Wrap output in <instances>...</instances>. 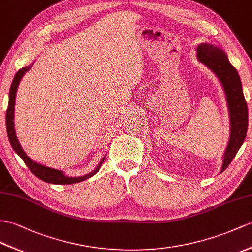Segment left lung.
Listing matches in <instances>:
<instances>
[{
  "mask_svg": "<svg viewBox=\"0 0 252 252\" xmlns=\"http://www.w3.org/2000/svg\"><path fill=\"white\" fill-rule=\"evenodd\" d=\"M197 51L200 62L212 69L220 79L228 100L231 136L223 156L221 169V172H223L229 167L246 138L248 128L247 102L244 97L241 79L236 69L230 64L225 52L210 44H200Z\"/></svg>",
  "mask_w": 252,
  "mask_h": 252,
  "instance_id": "8db88e82",
  "label": "left lung"
}]
</instances>
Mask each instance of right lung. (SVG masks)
<instances>
[{
  "label": "right lung",
  "instance_id": "obj_1",
  "mask_svg": "<svg viewBox=\"0 0 252 252\" xmlns=\"http://www.w3.org/2000/svg\"><path fill=\"white\" fill-rule=\"evenodd\" d=\"M30 68L31 67L21 68L16 73V76L13 80V83H11L10 91H9V101H8L7 110H6V128H7V134H8V139H9V142L11 144V147H13L14 151L21 157V159L24 161V163L27 164V167L30 169L31 172H32L35 176H37L39 180L44 181V182L51 183V184H59V185H68V184L82 182L84 180L89 179V177H92L94 174H96L98 171H99L101 164H102L103 160H105L106 157L102 159L99 165H98L96 170H94L93 172H91L84 176H80V177H68V176H65L62 171L48 168V167H45V165H41L39 163L34 162L33 160H31L30 157H28L26 153H24L23 150L21 149V145L16 137V132H15V128H14L15 99H16L17 89H18V85H19L20 80L24 76V73H26Z\"/></svg>",
  "mask_w": 252,
  "mask_h": 252
}]
</instances>
